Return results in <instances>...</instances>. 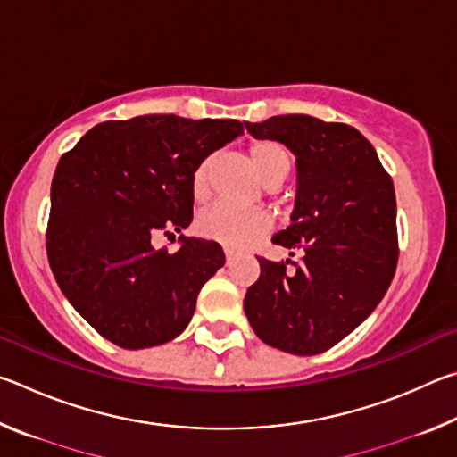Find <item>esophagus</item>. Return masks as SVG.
<instances>
[{
	"label": "esophagus",
	"mask_w": 457,
	"mask_h": 457,
	"mask_svg": "<svg viewBox=\"0 0 457 457\" xmlns=\"http://www.w3.org/2000/svg\"><path fill=\"white\" fill-rule=\"evenodd\" d=\"M223 253H226L228 264H231V262H234V260H236V256H237V252L234 250V247H223Z\"/></svg>",
	"instance_id": "34e87169"
}]
</instances>
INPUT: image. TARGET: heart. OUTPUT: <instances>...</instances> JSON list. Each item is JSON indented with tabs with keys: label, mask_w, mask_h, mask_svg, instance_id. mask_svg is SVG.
<instances>
[{
	"label": "heart",
	"mask_w": 457,
	"mask_h": 457,
	"mask_svg": "<svg viewBox=\"0 0 457 457\" xmlns=\"http://www.w3.org/2000/svg\"><path fill=\"white\" fill-rule=\"evenodd\" d=\"M250 161L256 167L268 187L280 185L290 171V154L280 143L256 141L250 145ZM191 193L195 201H204L210 193V161H201L191 175ZM272 220L264 210L250 207H234L228 204H215L197 218L201 236L215 239L228 247H244L266 234Z\"/></svg>",
	"instance_id": "1"
}]
</instances>
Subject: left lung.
<instances>
[{
  "label": "left lung",
  "instance_id": "1",
  "mask_svg": "<svg viewBox=\"0 0 457 457\" xmlns=\"http://www.w3.org/2000/svg\"><path fill=\"white\" fill-rule=\"evenodd\" d=\"M256 138L296 157V201L276 245L300 264L266 258L245 292L256 335L284 353L319 354L359 327L381 303L397 268V204L389 173L365 137L343 122L280 114L244 122Z\"/></svg>",
  "mask_w": 457,
  "mask_h": 457
}]
</instances>
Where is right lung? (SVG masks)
I'll return each instance as SVG.
<instances>
[{
    "label": "right lung",
    "instance_id": "1",
    "mask_svg": "<svg viewBox=\"0 0 457 457\" xmlns=\"http://www.w3.org/2000/svg\"><path fill=\"white\" fill-rule=\"evenodd\" d=\"M242 133L234 119L143 114L100 122L62 154L46 250L62 294L98 335L137 351L187 328L226 256L218 242L179 236L169 253L153 237L189 226L193 171Z\"/></svg>",
    "mask_w": 457,
    "mask_h": 457
}]
</instances>
